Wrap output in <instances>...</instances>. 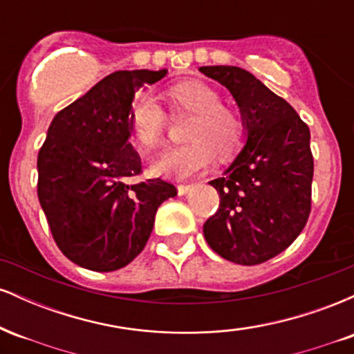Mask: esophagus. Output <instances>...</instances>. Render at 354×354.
Instances as JSON below:
<instances>
[{"label":"esophagus","mask_w":354,"mask_h":354,"mask_svg":"<svg viewBox=\"0 0 354 354\" xmlns=\"http://www.w3.org/2000/svg\"><path fill=\"white\" fill-rule=\"evenodd\" d=\"M191 188H193L191 185H180L178 186V194H180V196H185V194L189 193Z\"/></svg>","instance_id":"obj_1"}]
</instances>
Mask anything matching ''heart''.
<instances>
[{"label":"heart","instance_id":"b5f03b06","mask_svg":"<svg viewBox=\"0 0 354 354\" xmlns=\"http://www.w3.org/2000/svg\"><path fill=\"white\" fill-rule=\"evenodd\" d=\"M174 109L193 113L186 124L188 141L169 146L153 163V171L169 178L196 176L209 168L214 151L230 156L243 140V123L236 113L223 106L219 93L201 81H185L168 89ZM129 128L143 148H156L166 128V113L149 93L140 95L129 109Z\"/></svg>","mask_w":354,"mask_h":354}]
</instances>
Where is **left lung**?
Segmentation results:
<instances>
[{
  "mask_svg": "<svg viewBox=\"0 0 354 354\" xmlns=\"http://www.w3.org/2000/svg\"><path fill=\"white\" fill-rule=\"evenodd\" d=\"M200 71L231 93L241 113L245 146L216 180V214L203 226L221 258L259 265L298 238L311 209L310 128L288 101L238 66Z\"/></svg>",
  "mask_w": 354,
  "mask_h": 354,
  "instance_id": "obj_1",
  "label": "left lung"
}]
</instances>
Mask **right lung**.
<instances>
[{"mask_svg": "<svg viewBox=\"0 0 354 354\" xmlns=\"http://www.w3.org/2000/svg\"><path fill=\"white\" fill-rule=\"evenodd\" d=\"M168 70L116 71L53 118L38 153V200L56 245L86 270H120L143 251L154 214L176 188L161 178L129 185L141 158L129 143L136 91Z\"/></svg>", "mask_w": 354, "mask_h": 354, "instance_id": "add662e5", "label": "right lung"}]
</instances>
